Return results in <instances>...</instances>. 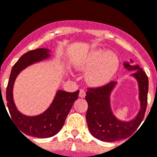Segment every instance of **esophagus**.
<instances>
[{
    "instance_id": "esophagus-1",
    "label": "esophagus",
    "mask_w": 157,
    "mask_h": 157,
    "mask_svg": "<svg viewBox=\"0 0 157 157\" xmlns=\"http://www.w3.org/2000/svg\"><path fill=\"white\" fill-rule=\"evenodd\" d=\"M85 96H86V91L84 90H82V89H81V90H79V97L84 98Z\"/></svg>"
}]
</instances>
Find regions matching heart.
<instances>
[{
    "label": "heart",
    "instance_id": "obj_1",
    "mask_svg": "<svg viewBox=\"0 0 157 157\" xmlns=\"http://www.w3.org/2000/svg\"><path fill=\"white\" fill-rule=\"evenodd\" d=\"M119 58L116 54L103 50H94L76 63L77 69L88 71L86 80L90 85L101 86L109 82L119 67Z\"/></svg>",
    "mask_w": 157,
    "mask_h": 157
}]
</instances>
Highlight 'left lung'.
I'll list each match as a JSON object with an SVG mask.
<instances>
[{
    "label": "left lung",
    "mask_w": 157,
    "mask_h": 157,
    "mask_svg": "<svg viewBox=\"0 0 157 157\" xmlns=\"http://www.w3.org/2000/svg\"><path fill=\"white\" fill-rule=\"evenodd\" d=\"M124 67L128 70H137L134 76L140 86L141 108L138 116L131 122L118 120L111 111L109 95L116 82L111 81L103 86L87 88L85 99L88 103L86 116L88 128L93 136L102 141L114 142L128 138L136 131L144 117L147 103V76L139 66L132 67L129 63H125Z\"/></svg>",
    "instance_id": "obj_1"
}]
</instances>
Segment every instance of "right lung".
Listing matches in <instances>:
<instances>
[{"label":"right lung","instance_id":"1","mask_svg":"<svg viewBox=\"0 0 157 157\" xmlns=\"http://www.w3.org/2000/svg\"><path fill=\"white\" fill-rule=\"evenodd\" d=\"M48 51L46 49H36L23 54L12 68L6 88L7 106L10 117L14 121L15 125L19 128L21 134L23 132L27 136L38 138L54 136L61 130L67 115L79 94L78 90L75 92L58 90L50 107L39 116H26L17 111L13 99V86L16 77L20 71L29 65L49 57Z\"/></svg>","mask_w":157,"mask_h":157}]
</instances>
